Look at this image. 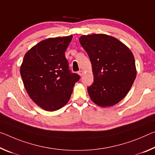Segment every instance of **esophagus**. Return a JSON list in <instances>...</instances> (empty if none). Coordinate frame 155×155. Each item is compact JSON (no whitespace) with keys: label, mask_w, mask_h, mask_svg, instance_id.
I'll return each mask as SVG.
<instances>
[{"label":"esophagus","mask_w":155,"mask_h":155,"mask_svg":"<svg viewBox=\"0 0 155 155\" xmlns=\"http://www.w3.org/2000/svg\"><path fill=\"white\" fill-rule=\"evenodd\" d=\"M78 74H79L80 76H82L84 74V71L82 70H80V71H78Z\"/></svg>","instance_id":"34e87169"}]
</instances>
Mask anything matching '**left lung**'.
<instances>
[{
	"label": "left lung",
	"mask_w": 155,
	"mask_h": 155,
	"mask_svg": "<svg viewBox=\"0 0 155 155\" xmlns=\"http://www.w3.org/2000/svg\"><path fill=\"white\" fill-rule=\"evenodd\" d=\"M79 40L92 64L94 82L87 88L91 100L101 107L120 102L136 78L133 53L118 39L106 34L83 35Z\"/></svg>",
	"instance_id": "obj_1"
}]
</instances>
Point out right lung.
Segmentation results:
<instances>
[{
    "instance_id": "obj_1",
    "label": "right lung",
    "mask_w": 155,
    "mask_h": 155,
    "mask_svg": "<svg viewBox=\"0 0 155 155\" xmlns=\"http://www.w3.org/2000/svg\"><path fill=\"white\" fill-rule=\"evenodd\" d=\"M73 35L42 40L25 54L20 71L30 98L47 111H55L69 101L80 76L68 69L64 52Z\"/></svg>"
}]
</instances>
